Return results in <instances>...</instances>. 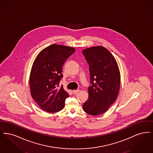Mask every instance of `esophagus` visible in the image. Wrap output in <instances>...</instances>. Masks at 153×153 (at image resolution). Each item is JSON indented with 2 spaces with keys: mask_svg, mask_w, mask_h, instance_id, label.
<instances>
[{
  "mask_svg": "<svg viewBox=\"0 0 153 153\" xmlns=\"http://www.w3.org/2000/svg\"><path fill=\"white\" fill-rule=\"evenodd\" d=\"M79 91V90H73V92L74 94L78 93Z\"/></svg>",
  "mask_w": 153,
  "mask_h": 153,
  "instance_id": "1",
  "label": "esophagus"
}]
</instances>
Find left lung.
Segmentation results:
<instances>
[{"label":"left lung","mask_w":153,"mask_h":153,"mask_svg":"<svg viewBox=\"0 0 153 153\" xmlns=\"http://www.w3.org/2000/svg\"><path fill=\"white\" fill-rule=\"evenodd\" d=\"M89 65L90 84L88 99L83 108L91 115L106 112L117 100L120 87V70L113 55L103 46L93 47L82 51Z\"/></svg>","instance_id":"1"}]
</instances>
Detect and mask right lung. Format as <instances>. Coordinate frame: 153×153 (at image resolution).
I'll list each match as a JSON object with an SVG mask.
<instances>
[{
  "instance_id": "obj_1",
  "label": "right lung",
  "mask_w": 153,
  "mask_h": 153,
  "mask_svg": "<svg viewBox=\"0 0 153 153\" xmlns=\"http://www.w3.org/2000/svg\"><path fill=\"white\" fill-rule=\"evenodd\" d=\"M73 47L53 44L42 50L33 62L30 76L31 95L42 109L56 113L65 106L69 97L63 85L62 67L67 59L75 52Z\"/></svg>"
}]
</instances>
